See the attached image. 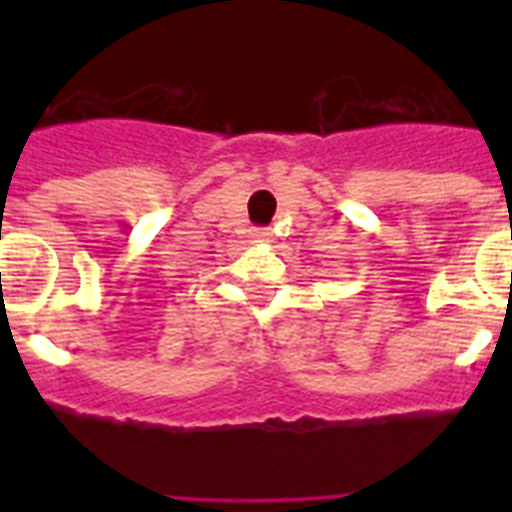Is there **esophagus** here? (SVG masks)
<instances>
[{
  "label": "esophagus",
  "mask_w": 512,
  "mask_h": 512,
  "mask_svg": "<svg viewBox=\"0 0 512 512\" xmlns=\"http://www.w3.org/2000/svg\"><path fill=\"white\" fill-rule=\"evenodd\" d=\"M251 238L256 243H266V241H271V230L269 228H256L251 233Z\"/></svg>",
  "instance_id": "34e87169"
}]
</instances>
